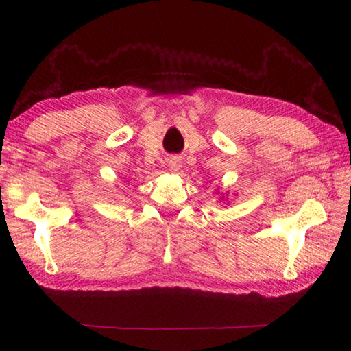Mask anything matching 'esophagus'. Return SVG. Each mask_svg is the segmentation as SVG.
<instances>
[{"label": "esophagus", "mask_w": 351, "mask_h": 351, "mask_svg": "<svg viewBox=\"0 0 351 351\" xmlns=\"http://www.w3.org/2000/svg\"><path fill=\"white\" fill-rule=\"evenodd\" d=\"M167 162H169V167H170V170H173V171H178V170H180V167H181V161H180V158H176V156L170 158Z\"/></svg>", "instance_id": "34e87169"}]
</instances>
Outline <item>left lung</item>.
Instances as JSON below:
<instances>
[{
  "instance_id": "8db88e82",
  "label": "left lung",
  "mask_w": 351,
  "mask_h": 351,
  "mask_svg": "<svg viewBox=\"0 0 351 351\" xmlns=\"http://www.w3.org/2000/svg\"><path fill=\"white\" fill-rule=\"evenodd\" d=\"M221 198H223V197H221ZM221 198H219V199H221Z\"/></svg>"
}]
</instances>
